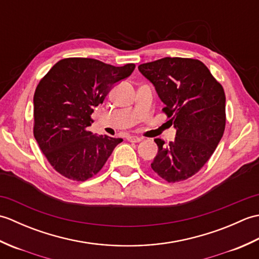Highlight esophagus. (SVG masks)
<instances>
[{"label": "esophagus", "mask_w": 259, "mask_h": 259, "mask_svg": "<svg viewBox=\"0 0 259 259\" xmlns=\"http://www.w3.org/2000/svg\"><path fill=\"white\" fill-rule=\"evenodd\" d=\"M142 139V137L140 136H128L126 137V140L130 141V142H140Z\"/></svg>", "instance_id": "esophagus-1"}]
</instances>
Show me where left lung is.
Returning a JSON list of instances; mask_svg holds the SVG:
<instances>
[{
    "mask_svg": "<svg viewBox=\"0 0 259 259\" xmlns=\"http://www.w3.org/2000/svg\"><path fill=\"white\" fill-rule=\"evenodd\" d=\"M138 69L155 85L166 106L162 111L177 129L169 146L155 139L158 153L151 168L168 183L188 179L209 160L224 135V88L196 59L163 58Z\"/></svg>",
    "mask_w": 259,
    "mask_h": 259,
    "instance_id": "1",
    "label": "left lung"
}]
</instances>
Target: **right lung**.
I'll return each mask as SVG.
<instances>
[{
	"label": "right lung",
	"mask_w": 259,
	"mask_h": 259,
	"mask_svg": "<svg viewBox=\"0 0 259 259\" xmlns=\"http://www.w3.org/2000/svg\"><path fill=\"white\" fill-rule=\"evenodd\" d=\"M136 65L114 67L96 59L57 62L35 89L33 134L43 155L63 177L84 181L96 176L122 139L93 135V109Z\"/></svg>",
	"instance_id": "right-lung-1"
}]
</instances>
